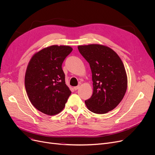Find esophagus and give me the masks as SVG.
<instances>
[{
	"label": "esophagus",
	"instance_id": "esophagus-1",
	"mask_svg": "<svg viewBox=\"0 0 155 155\" xmlns=\"http://www.w3.org/2000/svg\"><path fill=\"white\" fill-rule=\"evenodd\" d=\"M80 88V85H77V86H76V87H74V90L75 91H77V90H78V89Z\"/></svg>",
	"mask_w": 155,
	"mask_h": 155
}]
</instances>
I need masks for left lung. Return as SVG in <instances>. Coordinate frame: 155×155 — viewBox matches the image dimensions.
<instances>
[{"instance_id":"1","label":"left lung","mask_w":155,"mask_h":155,"mask_svg":"<svg viewBox=\"0 0 155 155\" xmlns=\"http://www.w3.org/2000/svg\"><path fill=\"white\" fill-rule=\"evenodd\" d=\"M79 52L90 64L93 94L85 101L91 112L103 114L116 108L127 87L126 71L118 54L108 46L92 44L78 46Z\"/></svg>"}]
</instances>
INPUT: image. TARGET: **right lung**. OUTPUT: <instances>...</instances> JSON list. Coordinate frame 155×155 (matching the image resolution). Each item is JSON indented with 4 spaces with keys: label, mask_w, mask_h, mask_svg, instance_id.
Returning <instances> with one entry per match:
<instances>
[{
    "label": "right lung",
    "mask_w": 155,
    "mask_h": 155,
    "mask_svg": "<svg viewBox=\"0 0 155 155\" xmlns=\"http://www.w3.org/2000/svg\"><path fill=\"white\" fill-rule=\"evenodd\" d=\"M72 50L69 46H48L36 53L28 64L24 83L28 98L45 114L60 113L71 94L61 65Z\"/></svg>",
    "instance_id": "1"
}]
</instances>
